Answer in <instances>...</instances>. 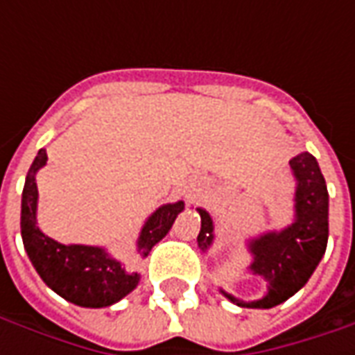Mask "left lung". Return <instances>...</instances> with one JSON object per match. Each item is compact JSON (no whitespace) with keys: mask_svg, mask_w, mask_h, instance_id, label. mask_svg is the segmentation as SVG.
Returning a JSON list of instances; mask_svg holds the SVG:
<instances>
[{"mask_svg":"<svg viewBox=\"0 0 355 355\" xmlns=\"http://www.w3.org/2000/svg\"><path fill=\"white\" fill-rule=\"evenodd\" d=\"M297 178L295 220L282 232H266L251 239L247 247L253 254L249 270L268 282V293L261 300L243 302L220 291L224 297L241 308H274L302 289L310 279L321 257L325 254L329 238V193L315 157L300 152L289 162ZM201 230L198 245L207 251L215 234L213 220L205 209L198 207Z\"/></svg>","mask_w":355,"mask_h":355,"instance_id":"8db88e82","label":"left lung"}]
</instances>
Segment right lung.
I'll use <instances>...</instances> for the list:
<instances>
[{
	"mask_svg": "<svg viewBox=\"0 0 355 355\" xmlns=\"http://www.w3.org/2000/svg\"><path fill=\"white\" fill-rule=\"evenodd\" d=\"M47 163V152L40 150L32 167L28 171L22 190V211H20V232L35 272L47 287L72 304L83 308H104L121 300L139 285L140 275L129 272L121 262L112 259L102 247L64 245L37 228V184L35 173ZM184 209V201L162 205L148 216L140 230L137 251L144 259L152 247L162 241L177 215Z\"/></svg>",
	"mask_w": 355,
	"mask_h": 355,
	"instance_id": "1",
	"label": "right lung"
}]
</instances>
